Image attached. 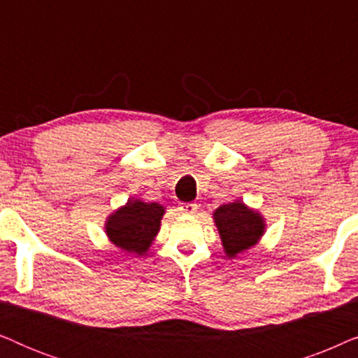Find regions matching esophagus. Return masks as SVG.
Listing matches in <instances>:
<instances>
[{
  "mask_svg": "<svg viewBox=\"0 0 358 358\" xmlns=\"http://www.w3.org/2000/svg\"><path fill=\"white\" fill-rule=\"evenodd\" d=\"M179 208L182 213H195L199 207H197V203H194V202H184L179 205Z\"/></svg>",
  "mask_w": 358,
  "mask_h": 358,
  "instance_id": "1",
  "label": "esophagus"
}]
</instances>
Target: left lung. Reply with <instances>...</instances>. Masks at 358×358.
I'll use <instances>...</instances> for the list:
<instances>
[{"label": "left lung", "mask_w": 358, "mask_h": 358, "mask_svg": "<svg viewBox=\"0 0 358 358\" xmlns=\"http://www.w3.org/2000/svg\"><path fill=\"white\" fill-rule=\"evenodd\" d=\"M220 238L228 257H236L256 246L266 233V220L257 210L249 208L243 200L224 203L213 212Z\"/></svg>", "instance_id": "obj_1"}]
</instances>
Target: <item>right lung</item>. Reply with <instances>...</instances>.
<instances>
[{
  "label": "right lung",
  "mask_w": 358,
  "mask_h": 358,
  "mask_svg": "<svg viewBox=\"0 0 358 358\" xmlns=\"http://www.w3.org/2000/svg\"><path fill=\"white\" fill-rule=\"evenodd\" d=\"M163 215V205L130 199L124 207L117 208L107 217L106 234L122 251L143 256L159 231Z\"/></svg>",
  "instance_id": "add662e5"
}]
</instances>
